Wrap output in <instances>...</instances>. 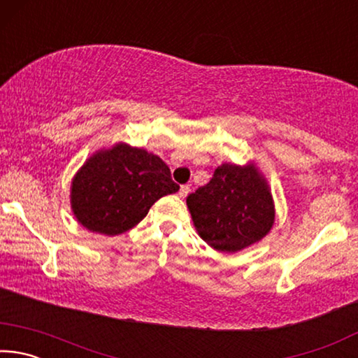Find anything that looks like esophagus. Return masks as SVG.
<instances>
[{"label":"esophagus","mask_w":358,"mask_h":358,"mask_svg":"<svg viewBox=\"0 0 358 358\" xmlns=\"http://www.w3.org/2000/svg\"><path fill=\"white\" fill-rule=\"evenodd\" d=\"M189 191H191V187L187 186V185H185V186H181L180 187V191H178V196L181 197V199H185L187 194H189Z\"/></svg>","instance_id":"obj_1"}]
</instances>
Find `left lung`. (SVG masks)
I'll list each match as a JSON object with an SVG mask.
<instances>
[{
    "mask_svg": "<svg viewBox=\"0 0 358 358\" xmlns=\"http://www.w3.org/2000/svg\"><path fill=\"white\" fill-rule=\"evenodd\" d=\"M186 203L202 240L221 252L257 243L275 222L270 186L254 164H221Z\"/></svg>",
    "mask_w": 358,
    "mask_h": 358,
    "instance_id": "1",
    "label": "left lung"
}]
</instances>
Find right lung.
Instances as JSON below:
<instances>
[{"mask_svg":"<svg viewBox=\"0 0 358 358\" xmlns=\"http://www.w3.org/2000/svg\"><path fill=\"white\" fill-rule=\"evenodd\" d=\"M180 186L159 156L117 143L90 156L71 183V208L85 229L120 235L137 226L156 201Z\"/></svg>","mask_w":358,"mask_h":358,"instance_id":"1","label":"right lung"}]
</instances>
